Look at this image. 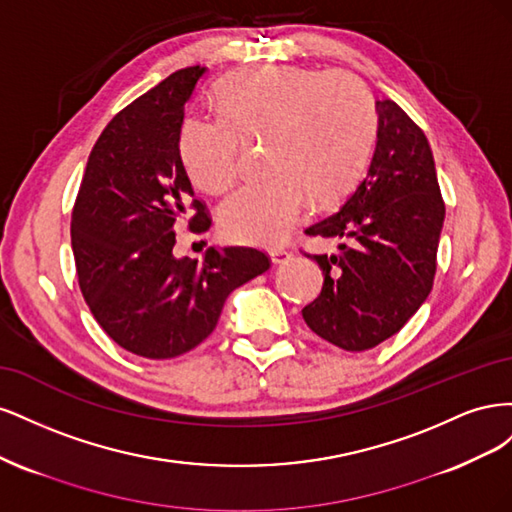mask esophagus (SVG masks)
I'll return each instance as SVG.
<instances>
[{"label": "esophagus", "instance_id": "1", "mask_svg": "<svg viewBox=\"0 0 512 512\" xmlns=\"http://www.w3.org/2000/svg\"><path fill=\"white\" fill-rule=\"evenodd\" d=\"M269 256H271V260L275 262V265H282V262H288L292 258V252L286 250V247H271Z\"/></svg>", "mask_w": 512, "mask_h": 512}]
</instances>
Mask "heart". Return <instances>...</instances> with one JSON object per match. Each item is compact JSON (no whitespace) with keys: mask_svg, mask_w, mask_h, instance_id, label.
Listing matches in <instances>:
<instances>
[{"mask_svg":"<svg viewBox=\"0 0 512 512\" xmlns=\"http://www.w3.org/2000/svg\"><path fill=\"white\" fill-rule=\"evenodd\" d=\"M222 113L192 111L179 130V156L200 190L235 181L241 136L269 134L271 175L232 190L220 207L228 239L275 243L301 222L309 196L337 198L359 175L376 134L367 85L346 70L252 66L218 85Z\"/></svg>","mask_w":512,"mask_h":512,"instance_id":"obj_1","label":"heart"}]
</instances>
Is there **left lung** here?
<instances>
[{
	"instance_id": "obj_1",
	"label": "left lung",
	"mask_w": 512,
	"mask_h": 512,
	"mask_svg": "<svg viewBox=\"0 0 512 512\" xmlns=\"http://www.w3.org/2000/svg\"><path fill=\"white\" fill-rule=\"evenodd\" d=\"M378 141L361 183L337 213L305 232L339 237V254H307L324 284L303 307L307 327L327 342L369 350L393 337L425 303L444 224L427 136L393 100H376Z\"/></svg>"
}]
</instances>
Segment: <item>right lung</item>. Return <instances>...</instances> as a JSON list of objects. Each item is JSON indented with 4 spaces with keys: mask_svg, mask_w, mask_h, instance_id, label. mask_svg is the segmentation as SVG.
<instances>
[{
    "mask_svg": "<svg viewBox=\"0 0 512 512\" xmlns=\"http://www.w3.org/2000/svg\"><path fill=\"white\" fill-rule=\"evenodd\" d=\"M203 66L177 70L117 113L89 153L72 209V252L83 297L106 335L145 359H173L207 339L228 294L271 260L254 247H209L175 258L188 209L211 226L179 156L185 102Z\"/></svg>",
    "mask_w": 512,
    "mask_h": 512,
    "instance_id": "1",
    "label": "right lung"
}]
</instances>
